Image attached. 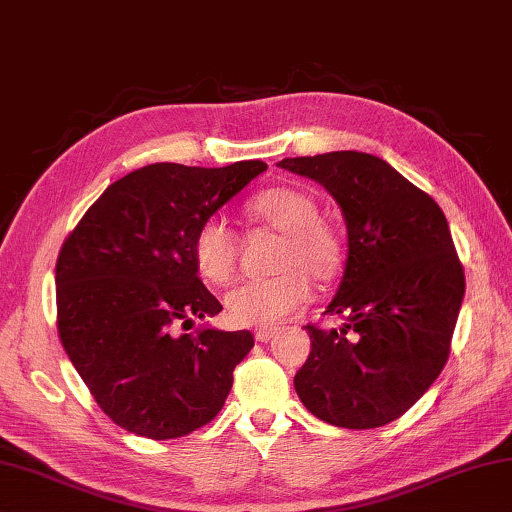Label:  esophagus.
I'll list each match as a JSON object with an SVG mask.
<instances>
[{"label": "esophagus", "mask_w": 512, "mask_h": 512, "mask_svg": "<svg viewBox=\"0 0 512 512\" xmlns=\"http://www.w3.org/2000/svg\"><path fill=\"white\" fill-rule=\"evenodd\" d=\"M275 333H277L275 327H259V329H255V340L268 342V340H271V338L275 336Z\"/></svg>", "instance_id": "1"}]
</instances>
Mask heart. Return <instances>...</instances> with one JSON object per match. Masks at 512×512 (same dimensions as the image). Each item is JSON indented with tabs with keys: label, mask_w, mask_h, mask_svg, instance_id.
Here are the masks:
<instances>
[{
	"label": "heart",
	"mask_w": 512,
	"mask_h": 512,
	"mask_svg": "<svg viewBox=\"0 0 512 512\" xmlns=\"http://www.w3.org/2000/svg\"><path fill=\"white\" fill-rule=\"evenodd\" d=\"M248 212L259 224L282 232L275 266L280 273L248 280L226 295L228 318L244 327H271L311 300V280L331 282L345 259L340 230L320 219V208L309 192L271 188L248 201ZM192 262L212 284H228L237 271L239 237L221 217L203 219L192 235Z\"/></svg>",
	"instance_id": "b5f03b06"
}]
</instances>
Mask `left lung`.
Listing matches in <instances>:
<instances>
[{
    "mask_svg": "<svg viewBox=\"0 0 512 512\" xmlns=\"http://www.w3.org/2000/svg\"><path fill=\"white\" fill-rule=\"evenodd\" d=\"M342 208L349 257L327 313L306 324L311 353L295 374L306 410L336 427L371 430L401 418L441 374L466 293L448 221L430 194L365 152L284 159Z\"/></svg>",
    "mask_w": 512,
    "mask_h": 512,
    "instance_id": "left-lung-1",
    "label": "left lung"
}]
</instances>
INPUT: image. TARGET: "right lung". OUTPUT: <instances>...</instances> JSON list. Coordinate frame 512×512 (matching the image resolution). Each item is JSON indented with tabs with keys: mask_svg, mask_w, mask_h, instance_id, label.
I'll return each instance as SVG.
<instances>
[{
	"mask_svg": "<svg viewBox=\"0 0 512 512\" xmlns=\"http://www.w3.org/2000/svg\"><path fill=\"white\" fill-rule=\"evenodd\" d=\"M266 170L154 163L100 194L55 264L58 333L100 410L127 432L165 441L215 418L250 331L192 327L224 306L197 275L192 235Z\"/></svg>",
	"mask_w": 512,
	"mask_h": 512,
	"instance_id": "obj_1",
	"label": "right lung"
}]
</instances>
